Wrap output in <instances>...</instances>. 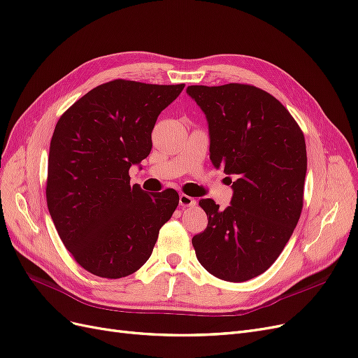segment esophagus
Masks as SVG:
<instances>
[{
  "label": "esophagus",
  "mask_w": 358,
  "mask_h": 358,
  "mask_svg": "<svg viewBox=\"0 0 358 358\" xmlns=\"http://www.w3.org/2000/svg\"><path fill=\"white\" fill-rule=\"evenodd\" d=\"M180 206L182 208H192L196 205V201L193 199V197L187 196V194H180Z\"/></svg>",
  "instance_id": "obj_1"
}]
</instances>
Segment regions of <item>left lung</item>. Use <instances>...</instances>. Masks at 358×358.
Returning a JSON list of instances; mask_svg holds the SVG:
<instances>
[{
    "mask_svg": "<svg viewBox=\"0 0 358 358\" xmlns=\"http://www.w3.org/2000/svg\"><path fill=\"white\" fill-rule=\"evenodd\" d=\"M187 94L206 116L210 161L236 178L224 210L213 199L199 201L208 226L192 243L206 271L246 282L271 267L296 227L306 140L285 106L254 85H190Z\"/></svg>",
    "mask_w": 358,
    "mask_h": 358,
    "instance_id": "8db88e82",
    "label": "left lung"
}]
</instances>
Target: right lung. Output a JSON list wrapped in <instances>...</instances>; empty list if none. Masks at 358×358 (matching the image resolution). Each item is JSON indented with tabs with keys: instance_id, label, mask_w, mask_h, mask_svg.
Segmentation results:
<instances>
[{
	"instance_id": "1",
	"label": "right lung",
	"mask_w": 358,
	"mask_h": 358,
	"mask_svg": "<svg viewBox=\"0 0 358 358\" xmlns=\"http://www.w3.org/2000/svg\"><path fill=\"white\" fill-rule=\"evenodd\" d=\"M182 88L115 79L60 116L50 143L47 206L87 271L106 279L137 271L178 206L176 190L145 193L131 186L128 171L149 156L156 119Z\"/></svg>"
}]
</instances>
